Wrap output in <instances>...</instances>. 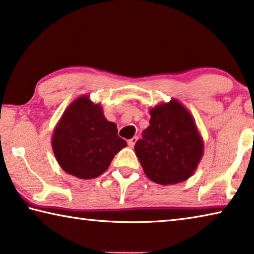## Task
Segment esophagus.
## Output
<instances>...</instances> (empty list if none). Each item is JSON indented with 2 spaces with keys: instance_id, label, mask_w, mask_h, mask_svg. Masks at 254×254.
Returning <instances> with one entry per match:
<instances>
[{
  "instance_id": "1",
  "label": "esophagus",
  "mask_w": 254,
  "mask_h": 254,
  "mask_svg": "<svg viewBox=\"0 0 254 254\" xmlns=\"http://www.w3.org/2000/svg\"><path fill=\"white\" fill-rule=\"evenodd\" d=\"M136 140H138V136H133V138H131L130 140H128V141H127L128 147H130V148H133V147H134V144H135V142H136Z\"/></svg>"
}]
</instances>
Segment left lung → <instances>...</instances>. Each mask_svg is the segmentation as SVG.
<instances>
[{"label":"left lung","instance_id":"1","mask_svg":"<svg viewBox=\"0 0 254 254\" xmlns=\"http://www.w3.org/2000/svg\"><path fill=\"white\" fill-rule=\"evenodd\" d=\"M149 127L135 142L144 174L162 185L178 184L195 172L203 156V140L195 121L178 99L150 108Z\"/></svg>","mask_w":254,"mask_h":254}]
</instances>
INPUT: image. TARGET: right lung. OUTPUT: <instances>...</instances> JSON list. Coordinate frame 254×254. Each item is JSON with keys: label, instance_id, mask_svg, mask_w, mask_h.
Masks as SVG:
<instances>
[{"label": "right lung", "instance_id": "obj_1", "mask_svg": "<svg viewBox=\"0 0 254 254\" xmlns=\"http://www.w3.org/2000/svg\"><path fill=\"white\" fill-rule=\"evenodd\" d=\"M116 124L107 121L100 104L89 96L74 99L60 119L52 135V148L62 170L90 180L107 171L118 152L127 147Z\"/></svg>", "mask_w": 254, "mask_h": 254}]
</instances>
